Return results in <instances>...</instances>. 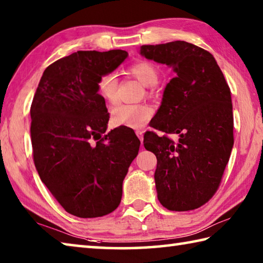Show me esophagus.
Instances as JSON below:
<instances>
[{
  "label": "esophagus",
  "instance_id": "34e87169",
  "mask_svg": "<svg viewBox=\"0 0 263 263\" xmlns=\"http://www.w3.org/2000/svg\"><path fill=\"white\" fill-rule=\"evenodd\" d=\"M136 133H137L138 138H139V140L141 141V144H142V140H144V133H142V131H137Z\"/></svg>",
  "mask_w": 263,
  "mask_h": 263
}]
</instances>
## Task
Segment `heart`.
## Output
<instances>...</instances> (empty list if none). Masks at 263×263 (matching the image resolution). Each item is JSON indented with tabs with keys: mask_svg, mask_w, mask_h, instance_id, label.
<instances>
[{
	"mask_svg": "<svg viewBox=\"0 0 263 263\" xmlns=\"http://www.w3.org/2000/svg\"><path fill=\"white\" fill-rule=\"evenodd\" d=\"M130 73L146 87H152L158 82L157 68L148 61H139L130 67ZM100 95L105 101L114 102L117 99V78L112 73L103 74L97 81ZM153 116V109L148 104H116L111 109V119L117 126L140 128Z\"/></svg>",
	"mask_w": 263,
	"mask_h": 263,
	"instance_id": "1",
	"label": "heart"
}]
</instances>
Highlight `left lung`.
<instances>
[{
  "label": "left lung",
  "mask_w": 263,
  "mask_h": 263,
  "mask_svg": "<svg viewBox=\"0 0 263 263\" xmlns=\"http://www.w3.org/2000/svg\"><path fill=\"white\" fill-rule=\"evenodd\" d=\"M146 59L173 68L144 146L157 157L158 199L172 211L195 210L219 186L233 147V112L229 84L211 53L186 42L142 45Z\"/></svg>",
  "instance_id": "left-lung-1"
}]
</instances>
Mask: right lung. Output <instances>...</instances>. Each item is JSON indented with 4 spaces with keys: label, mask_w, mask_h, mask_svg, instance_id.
<instances>
[{
    "label": "right lung",
    "mask_w": 263,
    "mask_h": 263,
    "mask_svg": "<svg viewBox=\"0 0 263 263\" xmlns=\"http://www.w3.org/2000/svg\"><path fill=\"white\" fill-rule=\"evenodd\" d=\"M127 52L78 51L44 70L31 105V141L39 177L70 215L95 218L117 209L140 140L130 127L105 133L109 114L97 81Z\"/></svg>",
    "instance_id": "1"
}]
</instances>
